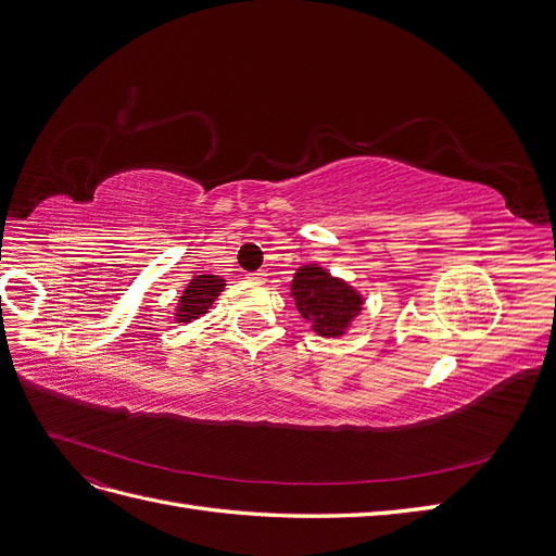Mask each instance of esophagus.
<instances>
[{"instance_id": "34e87169", "label": "esophagus", "mask_w": 556, "mask_h": 556, "mask_svg": "<svg viewBox=\"0 0 556 556\" xmlns=\"http://www.w3.org/2000/svg\"><path fill=\"white\" fill-rule=\"evenodd\" d=\"M248 280H252V282H264V280H266V274H264V271L248 274Z\"/></svg>"}]
</instances>
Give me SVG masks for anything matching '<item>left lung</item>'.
<instances>
[{
  "label": "left lung",
  "instance_id": "1",
  "mask_svg": "<svg viewBox=\"0 0 556 556\" xmlns=\"http://www.w3.org/2000/svg\"><path fill=\"white\" fill-rule=\"evenodd\" d=\"M290 290L301 317L325 339L345 336L364 306V296L350 282L331 276L319 264L299 266Z\"/></svg>",
  "mask_w": 556,
  "mask_h": 556
}]
</instances>
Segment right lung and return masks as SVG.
I'll use <instances>...</instances> for the list:
<instances>
[{
    "instance_id": "1",
    "label": "right lung",
    "mask_w": 556,
    "mask_h": 556,
    "mask_svg": "<svg viewBox=\"0 0 556 556\" xmlns=\"http://www.w3.org/2000/svg\"><path fill=\"white\" fill-rule=\"evenodd\" d=\"M225 285H227V280L220 276H213V274L194 276L188 282V288H185L182 294L178 296L176 313H174L176 323L188 325V323H192V319H199L201 315H206L208 308L213 306V301L225 290Z\"/></svg>"
}]
</instances>
